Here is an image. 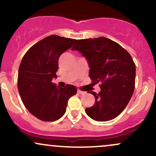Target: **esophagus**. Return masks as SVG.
Returning <instances> with one entry per match:
<instances>
[{
	"label": "esophagus",
	"instance_id": "obj_1",
	"mask_svg": "<svg viewBox=\"0 0 156 156\" xmlns=\"http://www.w3.org/2000/svg\"><path fill=\"white\" fill-rule=\"evenodd\" d=\"M77 92H78V94H85V92H83V91H81V90H80V89H78V91H77Z\"/></svg>",
	"mask_w": 156,
	"mask_h": 156
}]
</instances>
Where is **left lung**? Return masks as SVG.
Returning a JSON list of instances; mask_svg holds the SVG:
<instances>
[{
    "label": "left lung",
    "mask_w": 156,
    "mask_h": 156,
    "mask_svg": "<svg viewBox=\"0 0 156 156\" xmlns=\"http://www.w3.org/2000/svg\"><path fill=\"white\" fill-rule=\"evenodd\" d=\"M72 51H79L87 60L92 81L101 83L98 94L89 92L95 103L86 108L87 115L98 122L117 117L129 103L135 88L136 65L129 53L103 37L78 40Z\"/></svg>",
    "instance_id": "left-lung-1"
}]
</instances>
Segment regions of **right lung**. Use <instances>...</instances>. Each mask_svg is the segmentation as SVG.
<instances>
[{
  "instance_id": "add662e5",
  "label": "right lung",
  "mask_w": 156,
  "mask_h": 156,
  "mask_svg": "<svg viewBox=\"0 0 156 156\" xmlns=\"http://www.w3.org/2000/svg\"><path fill=\"white\" fill-rule=\"evenodd\" d=\"M76 39L51 35L34 44L20 64L17 87L23 104L31 114L42 121L60 119L67 108L68 100L77 93L75 86L56 87L60 55L70 48Z\"/></svg>"
}]
</instances>
